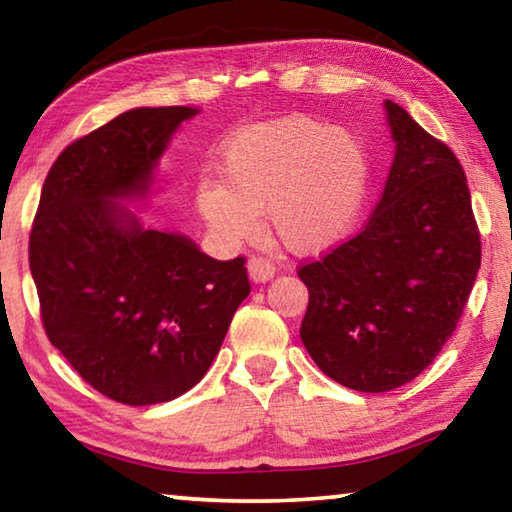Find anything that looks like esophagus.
I'll return each mask as SVG.
<instances>
[{
  "mask_svg": "<svg viewBox=\"0 0 512 512\" xmlns=\"http://www.w3.org/2000/svg\"><path fill=\"white\" fill-rule=\"evenodd\" d=\"M248 275L255 284H264L275 275V266L264 257H250L248 259Z\"/></svg>",
  "mask_w": 512,
  "mask_h": 512,
  "instance_id": "34e87169",
  "label": "esophagus"
}]
</instances>
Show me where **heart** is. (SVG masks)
I'll use <instances>...</instances> for the list:
<instances>
[{
  "instance_id": "1",
  "label": "heart",
  "mask_w": 512,
  "mask_h": 512,
  "mask_svg": "<svg viewBox=\"0 0 512 512\" xmlns=\"http://www.w3.org/2000/svg\"><path fill=\"white\" fill-rule=\"evenodd\" d=\"M221 180L196 185V210L212 235L237 246L257 216L296 255H316L348 235L368 187V160L343 128L291 115L248 126L223 146Z\"/></svg>"
}]
</instances>
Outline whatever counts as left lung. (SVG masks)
Returning a JSON list of instances; mask_svg holds the SVG:
<instances>
[{
  "mask_svg": "<svg viewBox=\"0 0 512 512\" xmlns=\"http://www.w3.org/2000/svg\"><path fill=\"white\" fill-rule=\"evenodd\" d=\"M395 158L357 237L298 271L309 289L300 339L327 377L361 393L406 384L452 339L481 266L461 162L384 101Z\"/></svg>",
  "mask_w": 512,
  "mask_h": 512,
  "instance_id": "1",
  "label": "left lung"
}]
</instances>
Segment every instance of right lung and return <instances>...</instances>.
<instances>
[{
	"mask_svg": "<svg viewBox=\"0 0 512 512\" xmlns=\"http://www.w3.org/2000/svg\"><path fill=\"white\" fill-rule=\"evenodd\" d=\"M192 106L133 108L58 155L29 241L51 345L110 400L169 402L203 379L250 284L244 257L144 228L160 158Z\"/></svg>",
	"mask_w": 512,
	"mask_h": 512,
	"instance_id": "obj_1",
	"label": "right lung"
}]
</instances>
